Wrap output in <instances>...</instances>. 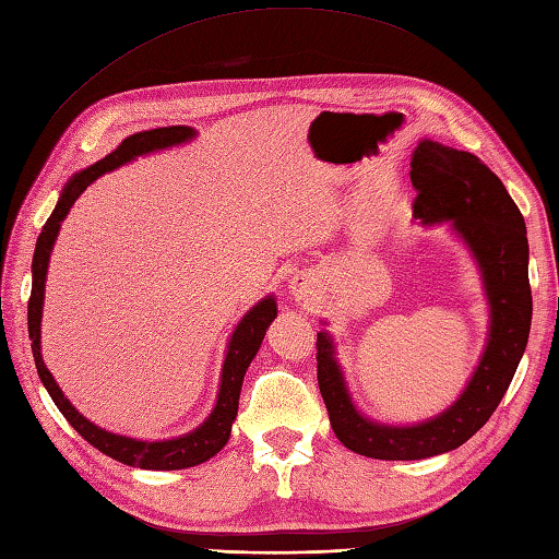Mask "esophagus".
<instances>
[{"label": "esophagus", "instance_id": "34e87169", "mask_svg": "<svg viewBox=\"0 0 559 559\" xmlns=\"http://www.w3.org/2000/svg\"><path fill=\"white\" fill-rule=\"evenodd\" d=\"M293 290H295L299 297H302V295L307 293V283H305V278H295V281H293Z\"/></svg>", "mask_w": 559, "mask_h": 559}]
</instances>
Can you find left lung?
I'll return each mask as SVG.
<instances>
[{
  "instance_id": "8db88e82",
  "label": "left lung",
  "mask_w": 559,
  "mask_h": 559,
  "mask_svg": "<svg viewBox=\"0 0 559 559\" xmlns=\"http://www.w3.org/2000/svg\"><path fill=\"white\" fill-rule=\"evenodd\" d=\"M418 191L413 217L451 222L477 257L491 305L489 345L463 396L435 420L388 427L364 418L347 394L328 333L317 337L319 390L335 437L354 453L378 461H420L461 447L486 425L508 392L532 328L528 242L520 207L477 155L420 141L411 160Z\"/></svg>"
}]
</instances>
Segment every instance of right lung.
<instances>
[{"mask_svg":"<svg viewBox=\"0 0 559 559\" xmlns=\"http://www.w3.org/2000/svg\"><path fill=\"white\" fill-rule=\"evenodd\" d=\"M195 134L191 127H157V130H146V132H136L132 136H127L120 146L108 153L102 160L94 163L80 175L68 181L63 189L59 203H56L51 217L47 224L41 226V234L37 238V248L33 257V290L31 299H27V333H31L33 340V356H35V366L41 384H45L49 396L53 399V404L59 406L63 413V418L78 429V435L84 437V441H90L94 449L102 453L116 457V461L141 467V469H183V467H193L210 461L212 455H217L228 441V435H231V423L236 420L238 413V396H240V384L242 376L254 359L257 349H260L262 340L266 335L269 323L276 319V302L274 297L262 299L260 305L252 307L242 321L238 323L236 333L228 342V352L224 359L222 368V388L217 396V406L210 413V418L200 425L193 432L183 435L179 439H167V441H136L130 437H120V435H110L106 429L96 427L87 418H82L80 413L70 406L68 399L63 396L61 388L56 384L51 378L49 368L41 361V352H39V323H41V305H45V281H47V266H49V254L53 248V240L59 236L61 222L66 219V214L73 207L75 200L84 193L87 186L98 179L106 171L116 169L124 163L134 160L136 155L151 153V151H160L167 146H175V143L189 141Z\"/></svg>","mask_w":559,"mask_h":559,"instance_id":"add662e5","label":"right lung"}]
</instances>
